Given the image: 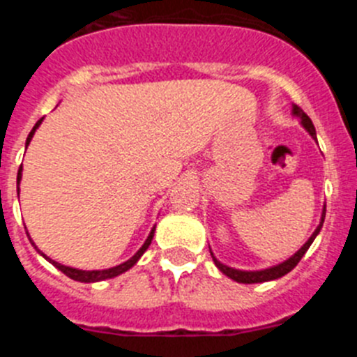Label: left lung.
<instances>
[{"instance_id": "8db88e82", "label": "left lung", "mask_w": 357, "mask_h": 357, "mask_svg": "<svg viewBox=\"0 0 357 357\" xmlns=\"http://www.w3.org/2000/svg\"><path fill=\"white\" fill-rule=\"evenodd\" d=\"M293 114L296 116V118H301V123L302 127L305 128V130L309 132V134L313 135V139H317V132H314V125L313 121L309 119V116L305 114L304 110L301 109L298 105H293ZM324 220H326V207H324V213H321V220H320V225L317 227V230L313 232V236L305 241L304 247L301 248V250L296 252L295 255H291L288 261H284V263L277 264V266H272V268H266V270H259V272H243V270H236V268H230V266H225V264H222L220 261L214 257V254L211 252V255H213V261L214 264L218 266V270L220 272L225 273L227 277H230L232 280H236V282H243V284H255V282H268V280H275L279 279V277L286 275L288 272H291L293 268L298 264V261L304 257V254L307 252V248L311 247V243L314 241V238L318 236V232H320L321 225H324Z\"/></svg>"}]
</instances>
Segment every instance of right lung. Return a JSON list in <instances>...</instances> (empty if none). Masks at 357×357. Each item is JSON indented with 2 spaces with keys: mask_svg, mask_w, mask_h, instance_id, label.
<instances>
[{
  "mask_svg": "<svg viewBox=\"0 0 357 357\" xmlns=\"http://www.w3.org/2000/svg\"><path fill=\"white\" fill-rule=\"evenodd\" d=\"M40 123H43V118H40L39 121L36 123V127L31 128V132H30V134H28V137H26V146H28V144H30L31 137H33V134H36L37 127H39ZM21 172H23V164H21V168H19V173H17V193H19V181H21ZM153 232H155V227L151 229L150 236H148V238H146V241H144L143 247H141L139 250L135 252L134 257H130V259L125 261V263H123V264H118V266L109 268V270H91V272H85V270H77V268H69V266H64V264H61V263H56V261H53V259H50V257H46V255H44L40 250H39V254L43 255V257H46V259H48L50 263L53 264V266L59 268V270H61L62 273H66V275H68L69 279L80 280V282H98V280L112 279V277H116V275H119V273H123V272H127V270H130V268L134 266V264L137 263V261H139L141 255H143L144 252H146V248L150 247L151 239H153ZM31 245H33V241H31ZM33 247H36V245H33ZM36 248H37V247H36Z\"/></svg>",
  "mask_w": 357,
  "mask_h": 357,
  "instance_id": "add662e5",
  "label": "right lung"
}]
</instances>
